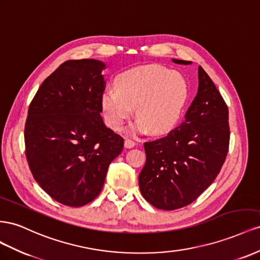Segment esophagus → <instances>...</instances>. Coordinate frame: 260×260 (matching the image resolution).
Here are the masks:
<instances>
[{"instance_id": "1", "label": "esophagus", "mask_w": 260, "mask_h": 260, "mask_svg": "<svg viewBox=\"0 0 260 260\" xmlns=\"http://www.w3.org/2000/svg\"><path fill=\"white\" fill-rule=\"evenodd\" d=\"M135 145H136V143L134 142V140H132V139H129V138H126V139H125L124 146H125L126 148H133Z\"/></svg>"}]
</instances>
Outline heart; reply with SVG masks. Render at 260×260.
I'll list each match as a JSON object with an SVG mask.
<instances>
[{"label": "heart", "mask_w": 260, "mask_h": 260, "mask_svg": "<svg viewBox=\"0 0 260 260\" xmlns=\"http://www.w3.org/2000/svg\"><path fill=\"white\" fill-rule=\"evenodd\" d=\"M188 95L186 80L180 73L160 65H144L117 76L115 89L102 94V111L111 128L120 131L136 111L138 120L132 134L151 132L163 135L179 123Z\"/></svg>", "instance_id": "heart-1"}]
</instances>
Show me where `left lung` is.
I'll list each match as a JSON object with an SVG mask.
<instances>
[{
	"instance_id": "obj_1",
	"label": "left lung",
	"mask_w": 260,
	"mask_h": 260,
	"mask_svg": "<svg viewBox=\"0 0 260 260\" xmlns=\"http://www.w3.org/2000/svg\"><path fill=\"white\" fill-rule=\"evenodd\" d=\"M176 64L191 62L175 60ZM229 110L202 66L198 91L185 120L165 137L144 144L146 163L139 174L142 195L153 207L187 206L214 181L229 151Z\"/></svg>"
}]
</instances>
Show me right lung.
I'll list each match as a JSON object with an SVG mask.
<instances>
[{"instance_id":"add662e5","label":"right lung","mask_w":260,"mask_h":260,"mask_svg":"<svg viewBox=\"0 0 260 260\" xmlns=\"http://www.w3.org/2000/svg\"><path fill=\"white\" fill-rule=\"evenodd\" d=\"M105 69L92 58L66 61L44 79L29 106L28 166L40 187L65 206L92 202L123 150L124 139L100 115Z\"/></svg>"}]
</instances>
